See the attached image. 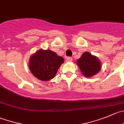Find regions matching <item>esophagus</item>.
I'll return each instance as SVG.
<instances>
[{
  "mask_svg": "<svg viewBox=\"0 0 124 124\" xmlns=\"http://www.w3.org/2000/svg\"><path fill=\"white\" fill-rule=\"evenodd\" d=\"M67 61H69V62H70V61H72V57H68L66 58Z\"/></svg>",
  "mask_w": 124,
  "mask_h": 124,
  "instance_id": "1",
  "label": "esophagus"
}]
</instances>
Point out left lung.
<instances>
[{
	"mask_svg": "<svg viewBox=\"0 0 124 124\" xmlns=\"http://www.w3.org/2000/svg\"><path fill=\"white\" fill-rule=\"evenodd\" d=\"M77 63L83 75L86 77H91L97 74L101 69L99 60L89 52L83 53L82 56L77 61Z\"/></svg>",
	"mask_w": 124,
	"mask_h": 124,
	"instance_id": "obj_1",
	"label": "left lung"
}]
</instances>
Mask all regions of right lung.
<instances>
[{"label": "right lung", "mask_w": 124, "mask_h": 124, "mask_svg": "<svg viewBox=\"0 0 124 124\" xmlns=\"http://www.w3.org/2000/svg\"><path fill=\"white\" fill-rule=\"evenodd\" d=\"M64 59L50 50H40L30 58L29 69L33 75L42 81H49L55 77Z\"/></svg>", "instance_id": "1"}]
</instances>
